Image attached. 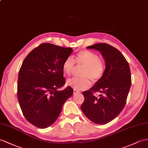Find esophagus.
I'll list each match as a JSON object with an SVG mask.
<instances>
[{
  "label": "esophagus",
  "mask_w": 148,
  "mask_h": 148,
  "mask_svg": "<svg viewBox=\"0 0 148 148\" xmlns=\"http://www.w3.org/2000/svg\"><path fill=\"white\" fill-rule=\"evenodd\" d=\"M80 93V92L77 90H75V89L73 90V93H74V94H76V93Z\"/></svg>",
  "instance_id": "esophagus-1"
}]
</instances>
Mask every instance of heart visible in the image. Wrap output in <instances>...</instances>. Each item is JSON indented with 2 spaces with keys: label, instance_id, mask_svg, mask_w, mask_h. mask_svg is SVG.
Returning a JSON list of instances; mask_svg holds the SVG:
<instances>
[{
  "label": "heart",
  "instance_id": "heart-1",
  "mask_svg": "<svg viewBox=\"0 0 148 148\" xmlns=\"http://www.w3.org/2000/svg\"><path fill=\"white\" fill-rule=\"evenodd\" d=\"M75 63L78 66L84 67L80 75L83 77L73 78L68 80V86L78 90H84L90 87L91 82H98L101 79L106 71V63L100 59L98 54L88 50H84L77 53L75 59L70 56L64 61L63 71L68 76H71L75 68Z\"/></svg>",
  "mask_w": 148,
  "mask_h": 148
}]
</instances>
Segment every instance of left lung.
<instances>
[{
    "label": "left lung",
    "mask_w": 148,
    "mask_h": 148,
    "mask_svg": "<svg viewBox=\"0 0 148 148\" xmlns=\"http://www.w3.org/2000/svg\"><path fill=\"white\" fill-rule=\"evenodd\" d=\"M101 52L106 61L103 77L89 90L83 92L84 102L81 109L89 120L105 124L114 119L125 105L131 85V75L127 61L117 49L107 43L87 47ZM96 92L101 93L97 97Z\"/></svg>",
    "instance_id": "left-lung-1"
}]
</instances>
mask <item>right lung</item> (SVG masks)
Listing matches in <instances>:
<instances>
[{"label":"right lung","mask_w":148,"mask_h":148,"mask_svg":"<svg viewBox=\"0 0 148 148\" xmlns=\"http://www.w3.org/2000/svg\"><path fill=\"white\" fill-rule=\"evenodd\" d=\"M73 51L71 48L42 43L28 54L19 71L17 99L28 122L36 127H49L59 117L63 103L73 90L65 84L63 64Z\"/></svg>","instance_id":"add662e5"}]
</instances>
